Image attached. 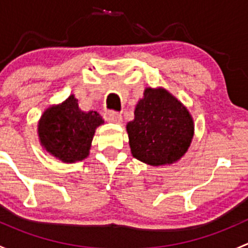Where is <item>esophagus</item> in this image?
<instances>
[{
    "instance_id": "34e87169",
    "label": "esophagus",
    "mask_w": 248,
    "mask_h": 248,
    "mask_svg": "<svg viewBox=\"0 0 248 248\" xmlns=\"http://www.w3.org/2000/svg\"><path fill=\"white\" fill-rule=\"evenodd\" d=\"M104 117H106L107 121L115 122V124H120L122 121V115L120 112L114 111V110H108V111L104 114Z\"/></svg>"
}]
</instances>
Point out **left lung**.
<instances>
[{"mask_svg": "<svg viewBox=\"0 0 248 248\" xmlns=\"http://www.w3.org/2000/svg\"><path fill=\"white\" fill-rule=\"evenodd\" d=\"M188 110L164 89L147 87L127 124L132 155L150 166L171 164L181 158L193 138Z\"/></svg>", "mask_w": 248, "mask_h": 248, "instance_id": "obj_1", "label": "left lung"}]
</instances>
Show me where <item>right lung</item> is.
<instances>
[{
    "label": "right lung",
    "instance_id": "right-lung-1",
    "mask_svg": "<svg viewBox=\"0 0 248 248\" xmlns=\"http://www.w3.org/2000/svg\"><path fill=\"white\" fill-rule=\"evenodd\" d=\"M102 124L98 112L81 111L72 94L62 104L44 111L38 124L39 139L52 156L73 163L89 156L94 131Z\"/></svg>",
    "mask_w": 248,
    "mask_h": 248
}]
</instances>
